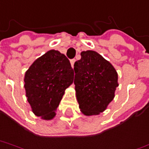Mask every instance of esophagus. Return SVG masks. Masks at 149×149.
Listing matches in <instances>:
<instances>
[{"label":"esophagus","instance_id":"obj_1","mask_svg":"<svg viewBox=\"0 0 149 149\" xmlns=\"http://www.w3.org/2000/svg\"><path fill=\"white\" fill-rule=\"evenodd\" d=\"M75 62V60L74 59H72V60H70V64H71V66L74 67V64Z\"/></svg>","mask_w":149,"mask_h":149}]
</instances>
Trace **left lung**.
<instances>
[{
    "label": "left lung",
    "mask_w": 149,
    "mask_h": 149,
    "mask_svg": "<svg viewBox=\"0 0 149 149\" xmlns=\"http://www.w3.org/2000/svg\"><path fill=\"white\" fill-rule=\"evenodd\" d=\"M74 65L76 98L85 116L98 115L107 109L118 87L113 65L94 51L82 52Z\"/></svg>",
    "instance_id": "8db88e82"
}]
</instances>
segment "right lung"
<instances>
[{
    "label": "right lung",
    "instance_id": "right-lung-1",
    "mask_svg": "<svg viewBox=\"0 0 149 149\" xmlns=\"http://www.w3.org/2000/svg\"><path fill=\"white\" fill-rule=\"evenodd\" d=\"M74 75L70 61L56 50H50L31 65L24 80L26 97L35 116L47 120L54 118Z\"/></svg>",
    "mask_w": 149,
    "mask_h": 149
}]
</instances>
